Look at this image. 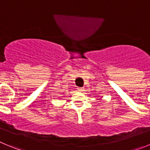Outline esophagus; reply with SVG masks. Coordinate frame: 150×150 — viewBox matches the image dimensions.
Here are the masks:
<instances>
[{
  "label": "esophagus",
  "instance_id": "obj_1",
  "mask_svg": "<svg viewBox=\"0 0 150 150\" xmlns=\"http://www.w3.org/2000/svg\"><path fill=\"white\" fill-rule=\"evenodd\" d=\"M77 89H78V91H84V88H78Z\"/></svg>",
  "mask_w": 150,
  "mask_h": 150
}]
</instances>
